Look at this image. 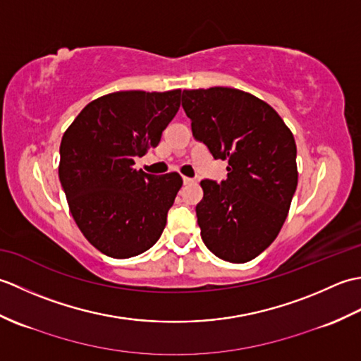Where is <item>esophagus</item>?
<instances>
[{
	"label": "esophagus",
	"mask_w": 361,
	"mask_h": 361,
	"mask_svg": "<svg viewBox=\"0 0 361 361\" xmlns=\"http://www.w3.org/2000/svg\"><path fill=\"white\" fill-rule=\"evenodd\" d=\"M183 183H185V185H190V183H194V180L189 178V176H183Z\"/></svg>",
	"instance_id": "esophagus-1"
}]
</instances>
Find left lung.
Masks as SVG:
<instances>
[{
	"instance_id": "8db88e82",
	"label": "left lung",
	"mask_w": 361,
	"mask_h": 361,
	"mask_svg": "<svg viewBox=\"0 0 361 361\" xmlns=\"http://www.w3.org/2000/svg\"><path fill=\"white\" fill-rule=\"evenodd\" d=\"M192 135L216 159H228V178L203 180L197 221L217 257L243 264L267 250L287 219L298 186L296 144L267 102L226 87L183 91Z\"/></svg>"
}]
</instances>
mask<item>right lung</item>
Here are the masks:
<instances>
[{"instance_id": "obj_1", "label": "right lung", "mask_w": 361, "mask_h": 361, "mask_svg": "<svg viewBox=\"0 0 361 361\" xmlns=\"http://www.w3.org/2000/svg\"><path fill=\"white\" fill-rule=\"evenodd\" d=\"M180 97L181 90L105 94L90 102L62 137L59 178L68 206L82 234L106 256H137L163 234L181 176L150 175L133 164L157 147Z\"/></svg>"}]
</instances>
